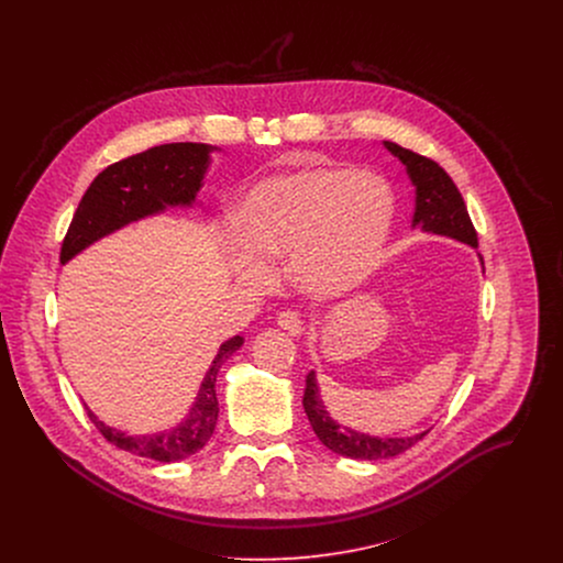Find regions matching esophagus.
<instances>
[{
  "mask_svg": "<svg viewBox=\"0 0 563 563\" xmlns=\"http://www.w3.org/2000/svg\"><path fill=\"white\" fill-rule=\"evenodd\" d=\"M277 324H279L284 331H288L290 335H297V333H301V329H303L301 314L295 312V310H284V312H279Z\"/></svg>",
  "mask_w": 563,
  "mask_h": 563,
  "instance_id": "34e87169",
  "label": "esophagus"
}]
</instances>
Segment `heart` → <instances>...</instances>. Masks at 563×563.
I'll use <instances>...</instances> for the list:
<instances>
[{"label": "heart", "mask_w": 563, "mask_h": 563, "mask_svg": "<svg viewBox=\"0 0 563 563\" xmlns=\"http://www.w3.org/2000/svg\"><path fill=\"white\" fill-rule=\"evenodd\" d=\"M395 221L390 186L371 173L317 166L273 175L244 199L236 271L266 279V262L290 257V275L314 297H335L375 266Z\"/></svg>", "instance_id": "obj_1"}]
</instances>
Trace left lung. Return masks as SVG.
<instances>
[{
  "mask_svg": "<svg viewBox=\"0 0 563 563\" xmlns=\"http://www.w3.org/2000/svg\"><path fill=\"white\" fill-rule=\"evenodd\" d=\"M384 145L407 166V173L416 186L413 225H420L424 232L442 234L477 246V230L471 221L464 197L449 177V173L438 162L420 156L411 150H405L397 143L386 141ZM303 407L322 444L333 453L351 460H388L407 451L427 435L424 431L411 438H375L340 427L324 411L314 373H310L306 379Z\"/></svg>",
  "mask_w": 563,
  "mask_h": 563,
  "instance_id": "left-lung-1",
  "label": "left lung"
}]
</instances>
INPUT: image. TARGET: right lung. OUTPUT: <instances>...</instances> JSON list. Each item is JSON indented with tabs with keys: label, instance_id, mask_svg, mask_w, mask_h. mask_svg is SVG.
Instances as JSON below:
<instances>
[{
	"label": "right lung",
	"instance_id": "obj_1",
	"mask_svg": "<svg viewBox=\"0 0 563 563\" xmlns=\"http://www.w3.org/2000/svg\"><path fill=\"white\" fill-rule=\"evenodd\" d=\"M210 150L212 147L203 143H170L103 168L81 197L60 246V262L65 264L90 242L99 241L101 236L132 221L161 212L164 206L192 203L208 168ZM241 344V335H234L221 344L210 371L203 377L190 416L170 431L154 435H125L106 427L88 409L86 413L110 444L132 455L156 462L186 460L206 446L217 427V375L223 362Z\"/></svg>",
	"mask_w": 563,
	"mask_h": 563
}]
</instances>
